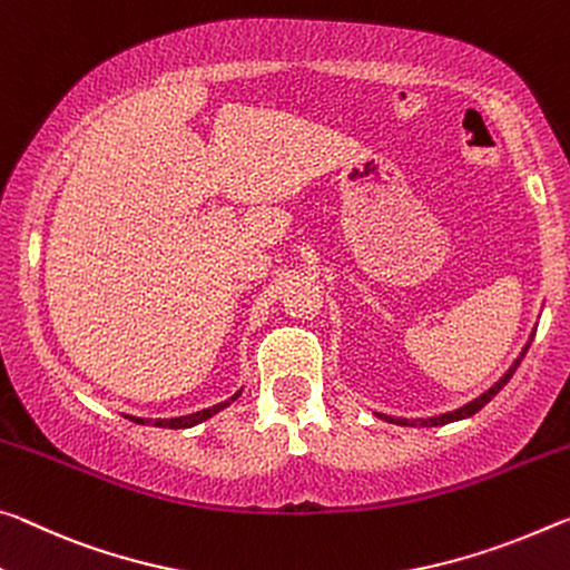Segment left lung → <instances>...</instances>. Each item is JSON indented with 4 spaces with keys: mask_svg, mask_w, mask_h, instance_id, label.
Here are the masks:
<instances>
[{
    "mask_svg": "<svg viewBox=\"0 0 570 570\" xmlns=\"http://www.w3.org/2000/svg\"><path fill=\"white\" fill-rule=\"evenodd\" d=\"M530 342H532V334H530ZM530 342L525 347H522V352H520V357L514 360V363L510 365V370L508 373H504L500 381H497L490 391H484L480 399H474V401H469L466 405H462V409H456V411H451V413H441V415H433V419H413V421H409V419H393V415H385V413H375L377 419H383V421H387V423H399V426H444V423H451V421H462V419H469V415H474L476 411L480 409H484L487 403H490L497 393L502 391L504 385H508V381L510 377L514 375V370H518V365L522 363V357H525V352H528V347H530Z\"/></svg>",
    "mask_w": 570,
    "mask_h": 570,
    "instance_id": "8db88e82",
    "label": "left lung"
}]
</instances>
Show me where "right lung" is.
Returning <instances> with one entry per match:
<instances>
[{"label": "right lung", "mask_w": 570, "mask_h": 570, "mask_svg": "<svg viewBox=\"0 0 570 570\" xmlns=\"http://www.w3.org/2000/svg\"><path fill=\"white\" fill-rule=\"evenodd\" d=\"M238 395H240V391H238L236 395H233L230 401L213 405V409H205V411L189 413V415H179V419H157V421H151V419H137V415H126V419L134 421V423H144V426H159V429H193V426H197V423H203V421L210 419V415L220 413L223 409H228V405H230L233 401H236Z\"/></svg>", "instance_id": "right-lung-1"}]
</instances>
